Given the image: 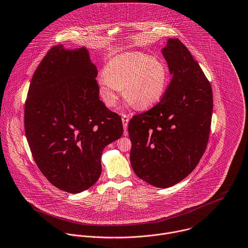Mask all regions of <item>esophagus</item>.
<instances>
[{
    "instance_id": "1",
    "label": "esophagus",
    "mask_w": 248,
    "mask_h": 248,
    "mask_svg": "<svg viewBox=\"0 0 248 248\" xmlns=\"http://www.w3.org/2000/svg\"><path fill=\"white\" fill-rule=\"evenodd\" d=\"M122 122H123V125H124V131H126L127 124H128V122H129L128 117L126 115H123L122 116Z\"/></svg>"
}]
</instances>
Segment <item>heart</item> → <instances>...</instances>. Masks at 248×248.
Segmentation results:
<instances>
[{
	"label": "heart",
	"mask_w": 248,
	"mask_h": 248,
	"mask_svg": "<svg viewBox=\"0 0 248 248\" xmlns=\"http://www.w3.org/2000/svg\"><path fill=\"white\" fill-rule=\"evenodd\" d=\"M168 68L158 58L141 52H127L109 60L98 77V90L104 103L113 107L123 89L124 98L139 109L150 108L163 96Z\"/></svg>",
	"instance_id": "b5f03b06"
}]
</instances>
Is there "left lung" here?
I'll list each match as a JSON object with an SVG mask.
<instances>
[{"label":"left lung","instance_id":"left-lung-1","mask_svg":"<svg viewBox=\"0 0 248 248\" xmlns=\"http://www.w3.org/2000/svg\"><path fill=\"white\" fill-rule=\"evenodd\" d=\"M161 53L171 83L155 107L130 120L128 134L135 174L167 188L186 178L203 156L214 106L211 84L185 44L169 38Z\"/></svg>","mask_w":248,"mask_h":248}]
</instances>
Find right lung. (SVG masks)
Here are the masks:
<instances>
[{"label": "right lung", "instance_id": "1", "mask_svg": "<svg viewBox=\"0 0 248 248\" xmlns=\"http://www.w3.org/2000/svg\"><path fill=\"white\" fill-rule=\"evenodd\" d=\"M97 68L84 46L52 47L31 78L25 133L32 157L57 188L79 193L101 174L103 149L123 135L121 117L99 99Z\"/></svg>", "mask_w": 248, "mask_h": 248}]
</instances>
